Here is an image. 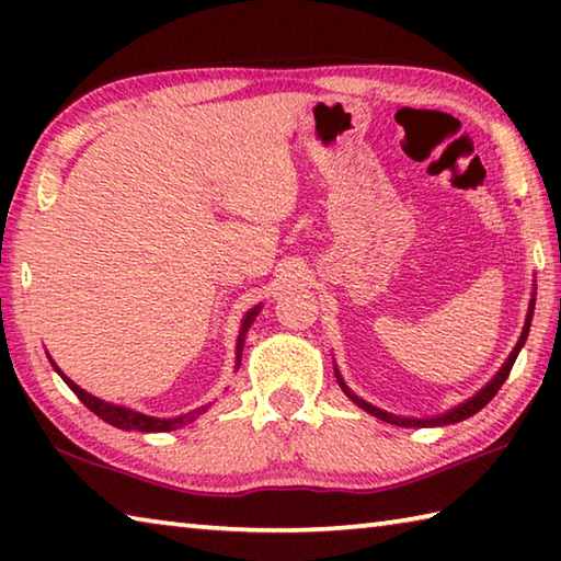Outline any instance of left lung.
<instances>
[{"label":"left lung","instance_id":"1","mask_svg":"<svg viewBox=\"0 0 561 561\" xmlns=\"http://www.w3.org/2000/svg\"><path fill=\"white\" fill-rule=\"evenodd\" d=\"M531 309H535V299H531V304H529V314H527V324H525V329H522V336H519V341H517V346H515V351H512L510 354V358H507V364L500 368V374L492 378V381L482 388V391L478 393V396H472L470 401H465L462 405H458V408H453V411H448V413H443V415H438V417H401V415H393V413H386V411H381V408H376V405H371V403H366V401H360L358 396H354L346 388V383L341 381V376H336L339 378V383H341V388H344V393L351 398V401H354L356 405H360L364 408V411H368L371 415H376V417H381V421H386V423H393V425H405V428H425V425H448V423H458V421H465V417H470V415H474L480 411V408H485L492 398H495V393L500 391V386L507 381V376H510V371H512V366H515V358H517V354H519V348H522V344H525V339H527V334H529V321H531Z\"/></svg>","mask_w":561,"mask_h":561}]
</instances>
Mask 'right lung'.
Masks as SVG:
<instances>
[{
    "mask_svg": "<svg viewBox=\"0 0 561 561\" xmlns=\"http://www.w3.org/2000/svg\"><path fill=\"white\" fill-rule=\"evenodd\" d=\"M254 317H257V309H252L250 314H247L244 321H242V334H240V339H237V368H240L244 331L250 329ZM54 368H56V366H54ZM56 371H59V368H56ZM59 374H61V371H59ZM61 378L66 381V386H69L71 391H73L76 396H79V401H81L83 405H87L89 411L96 413V415L101 417V421L116 425V428H121V431H140V433H165V431H175V428H183V425H187V423H193L197 415H203V413L207 411V405H203V408H197V411H193V413H185V415H178V417H150V415L130 411V408H123V405H113V403H106V401H99L96 396L87 393V391H83V388H79L73 381H69V378H66L64 374H61Z\"/></svg>",
    "mask_w": 561,
    "mask_h": 561,
    "instance_id": "1",
    "label": "right lung"
}]
</instances>
